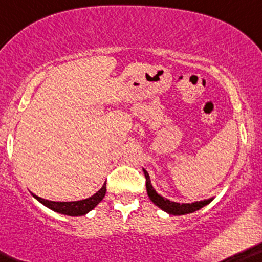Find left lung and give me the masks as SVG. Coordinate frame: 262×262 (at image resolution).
I'll return each mask as SVG.
<instances>
[{
    "mask_svg": "<svg viewBox=\"0 0 262 262\" xmlns=\"http://www.w3.org/2000/svg\"><path fill=\"white\" fill-rule=\"evenodd\" d=\"M144 174L145 178H146V190H147V195L159 208H161L163 211L170 213V214H175V215H182V214H187V213H191V212H195L198 209L203 208L204 206L209 203L212 199H204V201L201 202H195V203H175V202H170L169 199L163 198L161 195H159L156 193L155 189L152 188L150 182V177H149V172L144 169Z\"/></svg>",
    "mask_w": 262,
    "mask_h": 262,
    "instance_id": "left-lung-1",
    "label": "left lung"
}]
</instances>
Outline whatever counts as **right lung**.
Segmentation results:
<instances>
[{
  "label": "right lung",
  "mask_w": 262,
  "mask_h": 262,
  "mask_svg": "<svg viewBox=\"0 0 262 262\" xmlns=\"http://www.w3.org/2000/svg\"><path fill=\"white\" fill-rule=\"evenodd\" d=\"M106 183H104L103 187L101 188L98 191H97L94 195L90 196L87 199H83V201H77V202H51L48 201V199H42L40 196L34 195L40 203H42L44 206H47L48 208L53 209V211L58 212V213H63V214L67 215H83L85 213H88L99 202L103 199V196L106 195Z\"/></svg>",
  "instance_id": "obj_1"
}]
</instances>
